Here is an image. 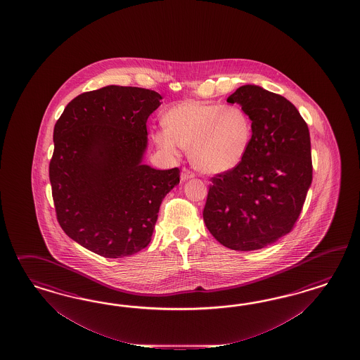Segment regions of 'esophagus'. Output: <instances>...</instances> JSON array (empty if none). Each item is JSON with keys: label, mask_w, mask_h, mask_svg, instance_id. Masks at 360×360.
<instances>
[{"label": "esophagus", "mask_w": 360, "mask_h": 360, "mask_svg": "<svg viewBox=\"0 0 360 360\" xmlns=\"http://www.w3.org/2000/svg\"><path fill=\"white\" fill-rule=\"evenodd\" d=\"M194 176H195V173H193L190 169H187V167L182 169V173H181V179H182V181L191 179V178H194Z\"/></svg>", "instance_id": "1"}]
</instances>
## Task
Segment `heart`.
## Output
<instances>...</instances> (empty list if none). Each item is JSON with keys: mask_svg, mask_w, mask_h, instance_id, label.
<instances>
[{"mask_svg": "<svg viewBox=\"0 0 360 360\" xmlns=\"http://www.w3.org/2000/svg\"><path fill=\"white\" fill-rule=\"evenodd\" d=\"M154 142L167 154L188 149L191 164L208 174L227 173L245 158L253 137L250 115L239 105L186 100L169 109Z\"/></svg>", "mask_w": 360, "mask_h": 360, "instance_id": "obj_1", "label": "heart"}]
</instances>
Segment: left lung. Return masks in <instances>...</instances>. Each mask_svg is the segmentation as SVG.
Instances as JSON below:
<instances>
[{"instance_id": "8db88e82", "label": "left lung", "mask_w": 360, "mask_h": 360, "mask_svg": "<svg viewBox=\"0 0 360 360\" xmlns=\"http://www.w3.org/2000/svg\"><path fill=\"white\" fill-rule=\"evenodd\" d=\"M253 124L243 162L211 178L203 219L211 235L235 251H255L289 233L313 179L309 128L286 98L241 86L229 98Z\"/></svg>"}]
</instances>
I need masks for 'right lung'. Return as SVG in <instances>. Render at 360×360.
<instances>
[{
  "label": "right lung",
  "instance_id": "obj_1",
  "mask_svg": "<svg viewBox=\"0 0 360 360\" xmlns=\"http://www.w3.org/2000/svg\"><path fill=\"white\" fill-rule=\"evenodd\" d=\"M161 98L108 86L71 100L55 124L49 175L56 219L67 236L103 257L143 250L162 199L179 184L178 167L142 164L146 121Z\"/></svg>",
  "mask_w": 360,
  "mask_h": 360
}]
</instances>
